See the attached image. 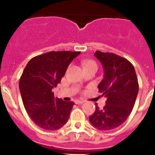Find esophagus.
I'll list each match as a JSON object with an SVG mask.
<instances>
[{
  "mask_svg": "<svg viewBox=\"0 0 155 155\" xmlns=\"http://www.w3.org/2000/svg\"><path fill=\"white\" fill-rule=\"evenodd\" d=\"M84 102H85V101H82V100H76V101H75V103H76V104H83Z\"/></svg>",
  "mask_w": 155,
  "mask_h": 155,
  "instance_id": "obj_1",
  "label": "esophagus"
}]
</instances>
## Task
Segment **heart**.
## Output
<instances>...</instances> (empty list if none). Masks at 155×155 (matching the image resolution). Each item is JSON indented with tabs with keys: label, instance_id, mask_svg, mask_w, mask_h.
Listing matches in <instances>:
<instances>
[{
	"label": "heart",
	"instance_id": "1",
	"mask_svg": "<svg viewBox=\"0 0 155 155\" xmlns=\"http://www.w3.org/2000/svg\"><path fill=\"white\" fill-rule=\"evenodd\" d=\"M82 64L83 66V69L85 68H91V67H96L97 68V64L94 61L92 60H84L82 61Z\"/></svg>",
	"mask_w": 155,
	"mask_h": 155
}]
</instances>
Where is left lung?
<instances>
[{"label": "left lung", "mask_w": 155, "mask_h": 155, "mask_svg": "<svg viewBox=\"0 0 155 155\" xmlns=\"http://www.w3.org/2000/svg\"><path fill=\"white\" fill-rule=\"evenodd\" d=\"M95 57L102 64L104 79L98 85L106 105L96 109L89 121L101 130H110L123 124L130 114L139 91V84L132 64L122 57L109 52L97 51Z\"/></svg>", "instance_id": "1"}]
</instances>
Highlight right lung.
<instances>
[{"mask_svg": "<svg viewBox=\"0 0 155 155\" xmlns=\"http://www.w3.org/2000/svg\"><path fill=\"white\" fill-rule=\"evenodd\" d=\"M80 53L48 51L33 58L26 65L19 80L20 93L30 118L40 127L54 130L68 122L74 103L55 98L52 88Z\"/></svg>", "mask_w": 155, "mask_h": 155, "instance_id": "right-lung-1", "label": "right lung"}]
</instances>
